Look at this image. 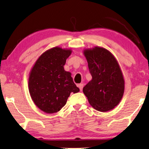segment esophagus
I'll use <instances>...</instances> for the list:
<instances>
[{"label": "esophagus", "instance_id": "esophagus-1", "mask_svg": "<svg viewBox=\"0 0 149 149\" xmlns=\"http://www.w3.org/2000/svg\"><path fill=\"white\" fill-rule=\"evenodd\" d=\"M78 87H79L80 90L81 91H82V89H83V87H84V84H78Z\"/></svg>", "mask_w": 149, "mask_h": 149}]
</instances>
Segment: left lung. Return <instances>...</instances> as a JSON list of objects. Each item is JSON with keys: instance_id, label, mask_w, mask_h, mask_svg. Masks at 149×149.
I'll return each instance as SVG.
<instances>
[{"instance_id": "left-lung-1", "label": "left lung", "mask_w": 149, "mask_h": 149, "mask_svg": "<svg viewBox=\"0 0 149 149\" xmlns=\"http://www.w3.org/2000/svg\"><path fill=\"white\" fill-rule=\"evenodd\" d=\"M88 63L91 81L83 92L89 104L97 111L106 112L119 104L124 94L125 80L116 58L99 47L84 50Z\"/></svg>"}]
</instances>
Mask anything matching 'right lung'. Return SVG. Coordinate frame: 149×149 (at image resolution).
<instances>
[{
  "label": "right lung",
  "mask_w": 149,
  "mask_h": 149,
  "mask_svg": "<svg viewBox=\"0 0 149 149\" xmlns=\"http://www.w3.org/2000/svg\"><path fill=\"white\" fill-rule=\"evenodd\" d=\"M71 49L56 47L42 54L31 69L29 89L33 102L47 113L59 111L65 105L71 93L80 91L71 77L64 70Z\"/></svg>",
  "instance_id": "1"
}]
</instances>
